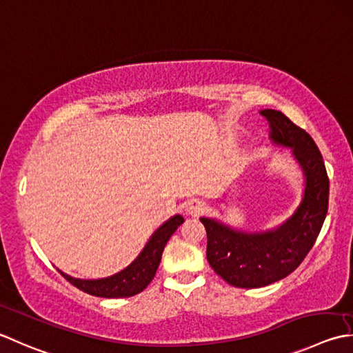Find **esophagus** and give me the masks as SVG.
<instances>
[{
  "mask_svg": "<svg viewBox=\"0 0 353 353\" xmlns=\"http://www.w3.org/2000/svg\"><path fill=\"white\" fill-rule=\"evenodd\" d=\"M205 210V202L200 199H191L188 200V203H186V211L190 214H199Z\"/></svg>",
  "mask_w": 353,
  "mask_h": 353,
  "instance_id": "obj_1",
  "label": "esophagus"
}]
</instances>
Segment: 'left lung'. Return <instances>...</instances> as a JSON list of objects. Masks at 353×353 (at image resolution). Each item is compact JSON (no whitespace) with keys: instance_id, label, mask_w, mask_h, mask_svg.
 Masks as SVG:
<instances>
[{"instance_id":"8db88e82","label":"left lung","mask_w":353,"mask_h":353,"mask_svg":"<svg viewBox=\"0 0 353 353\" xmlns=\"http://www.w3.org/2000/svg\"><path fill=\"white\" fill-rule=\"evenodd\" d=\"M260 114L269 122L271 141L292 150L306 185L299 208L274 230L245 232L200 217L208 237L210 266L231 286L245 289L268 286L294 272L312 250L329 205V177L312 137L277 110L266 108Z\"/></svg>"}]
</instances>
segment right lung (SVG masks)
I'll list each match as a JSON object with an SVG mask.
<instances>
[{"mask_svg": "<svg viewBox=\"0 0 353 353\" xmlns=\"http://www.w3.org/2000/svg\"><path fill=\"white\" fill-rule=\"evenodd\" d=\"M182 223L183 217L181 214H176V216H172L162 226H159L133 263H130L125 269H122L121 272L112 275V277L98 280H82L73 279L70 275L61 271L59 272L62 274V277L67 281H70L73 286L90 295L103 296V299H123V296H133L142 292L143 289L150 285L151 280L154 279L159 263H161L163 248L167 245L170 237Z\"/></svg>", "mask_w": 353, "mask_h": 353, "instance_id": "1", "label": "right lung"}]
</instances>
